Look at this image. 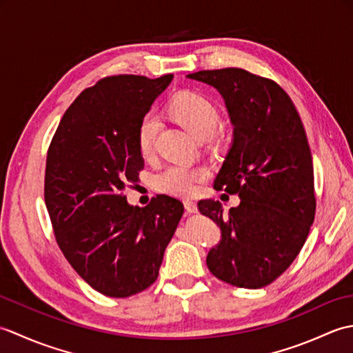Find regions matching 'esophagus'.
Masks as SVG:
<instances>
[{
  "label": "esophagus",
  "instance_id": "34e87169",
  "mask_svg": "<svg viewBox=\"0 0 353 353\" xmlns=\"http://www.w3.org/2000/svg\"><path fill=\"white\" fill-rule=\"evenodd\" d=\"M183 205L188 212H197V203L194 200L186 199V200H183Z\"/></svg>",
  "mask_w": 353,
  "mask_h": 353
}]
</instances>
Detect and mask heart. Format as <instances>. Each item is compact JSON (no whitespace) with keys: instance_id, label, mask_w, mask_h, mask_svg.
I'll use <instances>...</instances> for the list:
<instances>
[{"instance_id":"1","label":"heart","mask_w":353,"mask_h":353,"mask_svg":"<svg viewBox=\"0 0 353 353\" xmlns=\"http://www.w3.org/2000/svg\"><path fill=\"white\" fill-rule=\"evenodd\" d=\"M170 114L194 139L211 138L220 124V117L214 104L197 92H181L170 103ZM159 132V118L154 112L142 117L138 129V147L141 154L148 156L154 147ZM208 177L203 167L172 163L156 172L153 185L157 191L177 197L196 194L199 185Z\"/></svg>"}]
</instances>
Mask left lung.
Masks as SVG:
<instances>
[{
	"mask_svg": "<svg viewBox=\"0 0 353 353\" xmlns=\"http://www.w3.org/2000/svg\"><path fill=\"white\" fill-rule=\"evenodd\" d=\"M215 88L226 104L234 139L214 182L238 194L236 208L201 200L221 239L208 253L209 272L239 288L272 283L296 259L316 215L312 156L302 119L273 80L241 68L186 76Z\"/></svg>",
	"mask_w": 353,
	"mask_h": 353,
	"instance_id": "8db88e82",
	"label": "left lung"
}]
</instances>
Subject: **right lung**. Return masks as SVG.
I'll use <instances>...</instances> for the list:
<instances>
[{
  "instance_id": "1",
  "label": "right lung",
  "mask_w": 353,
  "mask_h": 353,
  "mask_svg": "<svg viewBox=\"0 0 353 353\" xmlns=\"http://www.w3.org/2000/svg\"><path fill=\"white\" fill-rule=\"evenodd\" d=\"M171 80L172 74L101 79L66 109L48 148L45 205L56 241L81 279L104 296L148 288L182 219L177 199L162 194L138 208L123 194L144 168L141 119Z\"/></svg>"
}]
</instances>
